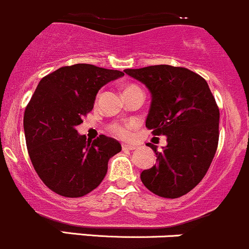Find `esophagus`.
Returning <instances> with one entry per match:
<instances>
[{
  "label": "esophagus",
  "instance_id": "obj_1",
  "mask_svg": "<svg viewBox=\"0 0 249 249\" xmlns=\"http://www.w3.org/2000/svg\"><path fill=\"white\" fill-rule=\"evenodd\" d=\"M135 145H129V144H122V150L124 151H128V150H134L135 149Z\"/></svg>",
  "mask_w": 249,
  "mask_h": 249
}]
</instances>
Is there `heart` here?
<instances>
[{"label": "heart", "instance_id": "b5f03b06", "mask_svg": "<svg viewBox=\"0 0 249 249\" xmlns=\"http://www.w3.org/2000/svg\"><path fill=\"white\" fill-rule=\"evenodd\" d=\"M130 88V87H128ZM133 128V124H115L112 125V132L115 133L116 135L121 138H128L130 135V129Z\"/></svg>", "mask_w": 249, "mask_h": 249}]
</instances>
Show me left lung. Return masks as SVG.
<instances>
[{
	"mask_svg": "<svg viewBox=\"0 0 249 249\" xmlns=\"http://www.w3.org/2000/svg\"><path fill=\"white\" fill-rule=\"evenodd\" d=\"M151 94L145 125L154 135H166L156 164L140 174L151 193L177 198L193 190L207 173L219 139V109L208 83L185 68L154 65L125 69Z\"/></svg>",
	"mask_w": 249,
	"mask_h": 249,
	"instance_id": "1",
	"label": "left lung"
}]
</instances>
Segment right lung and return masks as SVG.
<instances>
[{"instance_id": "add662e5", "label": "right lung", "mask_w": 249, "mask_h": 249, "mask_svg": "<svg viewBox=\"0 0 249 249\" xmlns=\"http://www.w3.org/2000/svg\"><path fill=\"white\" fill-rule=\"evenodd\" d=\"M124 76L122 71L90 64L63 66L38 83L24 114L29 156L41 180L65 197L94 190L107 172V162L121 151L114 138L88 142L76 127L94 107L103 86Z\"/></svg>"}]
</instances>
